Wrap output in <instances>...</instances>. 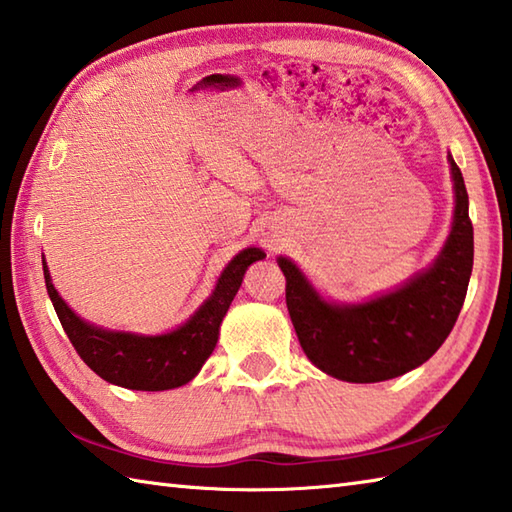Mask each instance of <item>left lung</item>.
Listing matches in <instances>:
<instances>
[{"mask_svg":"<svg viewBox=\"0 0 512 512\" xmlns=\"http://www.w3.org/2000/svg\"><path fill=\"white\" fill-rule=\"evenodd\" d=\"M455 190L453 226L435 262L402 286L357 304L317 293L288 257L286 306L306 357L326 375L350 384L386 382L428 362L453 330L473 273V224L462 170L448 155Z\"/></svg>","mask_w":512,"mask_h":512,"instance_id":"left-lung-1","label":"left lung"}]
</instances>
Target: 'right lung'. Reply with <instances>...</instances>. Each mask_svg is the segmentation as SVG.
<instances>
[{"instance_id":"add662e5","label":"right lung","mask_w":512,"mask_h":512,"mask_svg":"<svg viewBox=\"0 0 512 512\" xmlns=\"http://www.w3.org/2000/svg\"><path fill=\"white\" fill-rule=\"evenodd\" d=\"M264 257V250L255 246L239 250L222 270L206 302L182 326L164 335H137L86 322L59 297L46 259H42V264L48 297L59 322L90 370H95L108 384L122 388L170 390L188 384L202 370L217 346L219 326L244 282V273L250 264Z\"/></svg>"}]
</instances>
